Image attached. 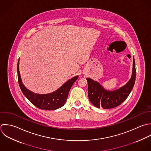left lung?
<instances>
[{
	"mask_svg": "<svg viewBox=\"0 0 151 151\" xmlns=\"http://www.w3.org/2000/svg\"><path fill=\"white\" fill-rule=\"evenodd\" d=\"M136 79L135 62L133 58L132 73L130 80L121 88L108 91L98 82L86 78L88 83V97L91 103L98 108L111 109L120 105L128 98L132 91Z\"/></svg>",
	"mask_w": 151,
	"mask_h": 151,
	"instance_id": "8db88e82",
	"label": "left lung"
}]
</instances>
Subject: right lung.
<instances>
[{"mask_svg": "<svg viewBox=\"0 0 151 151\" xmlns=\"http://www.w3.org/2000/svg\"><path fill=\"white\" fill-rule=\"evenodd\" d=\"M19 59L17 62V72L20 88L26 98L35 106L44 110H55L63 106L66 101L70 89L78 79L76 76L68 80L53 92L47 94H38L27 89L23 84L19 72Z\"/></svg>", "mask_w": 151, "mask_h": 151, "instance_id": "obj_1", "label": "right lung"}]
</instances>
